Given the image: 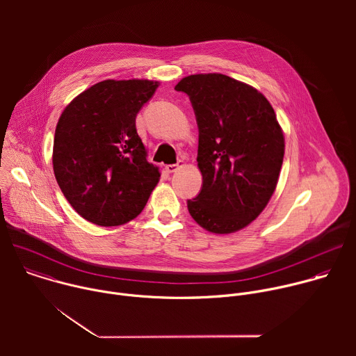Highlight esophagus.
I'll list each match as a JSON object with an SVG mask.
<instances>
[{"label": "esophagus", "instance_id": "esophagus-1", "mask_svg": "<svg viewBox=\"0 0 356 356\" xmlns=\"http://www.w3.org/2000/svg\"><path fill=\"white\" fill-rule=\"evenodd\" d=\"M183 166V161H179L177 163H173V165H168L165 169L168 173H175L176 170H179L180 168Z\"/></svg>", "mask_w": 356, "mask_h": 356}]
</instances>
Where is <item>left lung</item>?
<instances>
[{
  "instance_id": "8db88e82",
  "label": "left lung",
  "mask_w": 356,
  "mask_h": 356,
  "mask_svg": "<svg viewBox=\"0 0 356 356\" xmlns=\"http://www.w3.org/2000/svg\"><path fill=\"white\" fill-rule=\"evenodd\" d=\"M186 92L198 127L200 193L187 200L194 221L214 234L235 232L266 207L279 179L284 136L269 101L225 74H193Z\"/></svg>"
}]
</instances>
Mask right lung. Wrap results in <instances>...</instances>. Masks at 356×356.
Returning a JSON list of instances; mask_svg holds the SVG:
<instances>
[{"label": "right lung", "mask_w": 356, "mask_h": 356, "mask_svg": "<svg viewBox=\"0 0 356 356\" xmlns=\"http://www.w3.org/2000/svg\"><path fill=\"white\" fill-rule=\"evenodd\" d=\"M158 86L149 80L99 81L77 95L59 118L55 177L70 206L95 225L134 220L159 181L135 125Z\"/></svg>", "instance_id": "obj_1"}]
</instances>
